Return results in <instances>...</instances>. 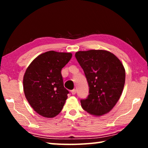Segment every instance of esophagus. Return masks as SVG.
<instances>
[{"instance_id":"34e87169","label":"esophagus","mask_w":148,"mask_h":148,"mask_svg":"<svg viewBox=\"0 0 148 148\" xmlns=\"http://www.w3.org/2000/svg\"><path fill=\"white\" fill-rule=\"evenodd\" d=\"M71 93L72 94V95H75L76 93V89H73V90H72L71 91Z\"/></svg>"}]
</instances>
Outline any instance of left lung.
Returning a JSON list of instances; mask_svg holds the SVG:
<instances>
[{
  "mask_svg": "<svg viewBox=\"0 0 148 148\" xmlns=\"http://www.w3.org/2000/svg\"><path fill=\"white\" fill-rule=\"evenodd\" d=\"M75 57L88 82L89 95L82 99V108L100 116L109 112L118 101L123 89L125 71L120 60L106 50L79 51Z\"/></svg>",
  "mask_w": 148,
  "mask_h": 148,
  "instance_id": "left-lung-1",
  "label": "left lung"
}]
</instances>
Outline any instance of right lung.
<instances>
[{
    "label": "right lung",
    "mask_w": 148,
    "mask_h": 148,
    "mask_svg": "<svg viewBox=\"0 0 148 148\" xmlns=\"http://www.w3.org/2000/svg\"><path fill=\"white\" fill-rule=\"evenodd\" d=\"M72 53L49 51L34 59L23 77L25 95L36 113L47 118L58 115L69 91L64 87L61 70Z\"/></svg>",
    "instance_id": "right-lung-1"
}]
</instances>
